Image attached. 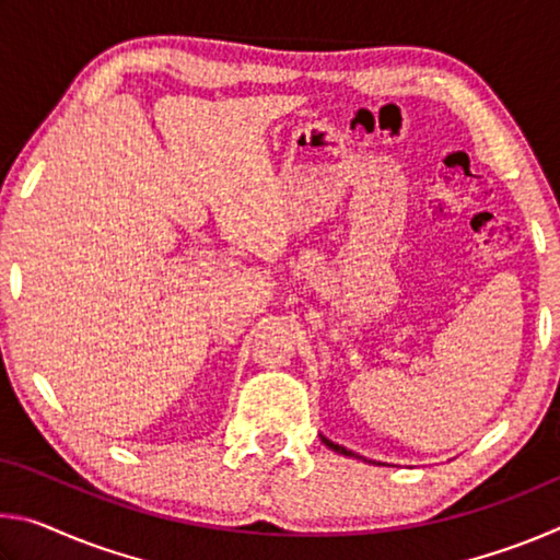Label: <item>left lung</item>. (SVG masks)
Wrapping results in <instances>:
<instances>
[{
    "label": "left lung",
    "instance_id": "left-lung-1",
    "mask_svg": "<svg viewBox=\"0 0 560 560\" xmlns=\"http://www.w3.org/2000/svg\"><path fill=\"white\" fill-rule=\"evenodd\" d=\"M320 440H324V442H326V447H330L334 452H338V454H346V457H353V452L346 450V447H340V444H334V442L326 440V438H320Z\"/></svg>",
    "mask_w": 560,
    "mask_h": 560
}]
</instances>
